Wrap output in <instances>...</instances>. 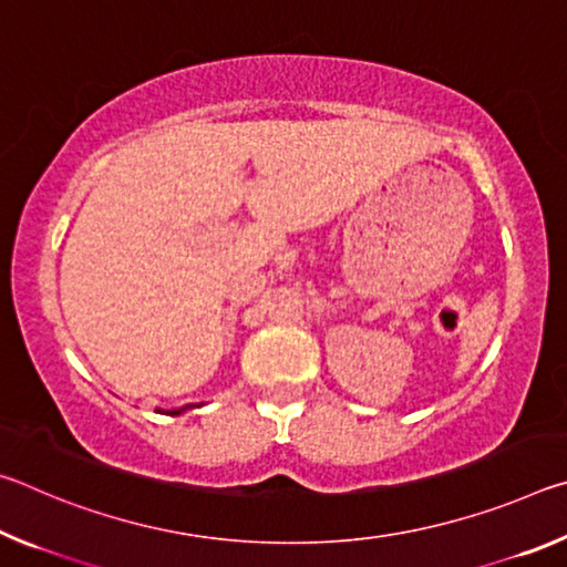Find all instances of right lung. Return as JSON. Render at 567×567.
<instances>
[{"label":"right lung","mask_w":567,"mask_h":567,"mask_svg":"<svg viewBox=\"0 0 567 567\" xmlns=\"http://www.w3.org/2000/svg\"><path fill=\"white\" fill-rule=\"evenodd\" d=\"M187 408H189V405H187ZM187 408H182V410H187ZM182 410H172V412H169V415H179V412H182Z\"/></svg>","instance_id":"add662e5"}]
</instances>
